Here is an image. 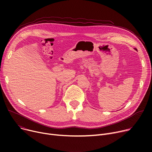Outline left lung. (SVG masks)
I'll list each match as a JSON object with an SVG mask.
<instances>
[{"label":"left lung","instance_id":"1","mask_svg":"<svg viewBox=\"0 0 152 152\" xmlns=\"http://www.w3.org/2000/svg\"><path fill=\"white\" fill-rule=\"evenodd\" d=\"M135 50H137V49H135Z\"/></svg>","mask_w":152,"mask_h":152}]
</instances>
